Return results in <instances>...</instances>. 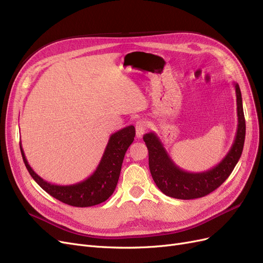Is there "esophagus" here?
Masks as SVG:
<instances>
[{
    "label": "esophagus",
    "instance_id": "34e87169",
    "mask_svg": "<svg viewBox=\"0 0 263 263\" xmlns=\"http://www.w3.org/2000/svg\"><path fill=\"white\" fill-rule=\"evenodd\" d=\"M147 129V123L145 120H139L135 123V131H137V138H142Z\"/></svg>",
    "mask_w": 263,
    "mask_h": 263
}]
</instances>
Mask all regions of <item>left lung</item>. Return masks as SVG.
I'll list each match as a JSON object with an SVG mask.
<instances>
[{"label":"left lung","mask_w":263,"mask_h":263,"mask_svg":"<svg viewBox=\"0 0 263 263\" xmlns=\"http://www.w3.org/2000/svg\"><path fill=\"white\" fill-rule=\"evenodd\" d=\"M235 85L237 99V117L238 125L233 145L227 155L210 171L203 173H188L178 167L168 155L163 143L154 132L146 133L143 137L148 149V166L152 177L158 189L166 196L175 199L191 200L198 199L217 189L232 174L241 156L246 121L242 109V99L239 85Z\"/></svg>","instance_id":"left-lung-1"}]
</instances>
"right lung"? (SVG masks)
<instances>
[{"instance_id":"add662e5","label":"right lung","mask_w":263,"mask_h":263,"mask_svg":"<svg viewBox=\"0 0 263 263\" xmlns=\"http://www.w3.org/2000/svg\"><path fill=\"white\" fill-rule=\"evenodd\" d=\"M134 137L135 129L133 125H129L114 133L108 141L104 155L94 174L85 180L70 185L52 184L42 179L29 166L24 154L22 143H20V147L27 171L33 180L47 193L65 204L87 208L105 202L114 193L119 180L125 152L132 144Z\"/></svg>"}]
</instances>
